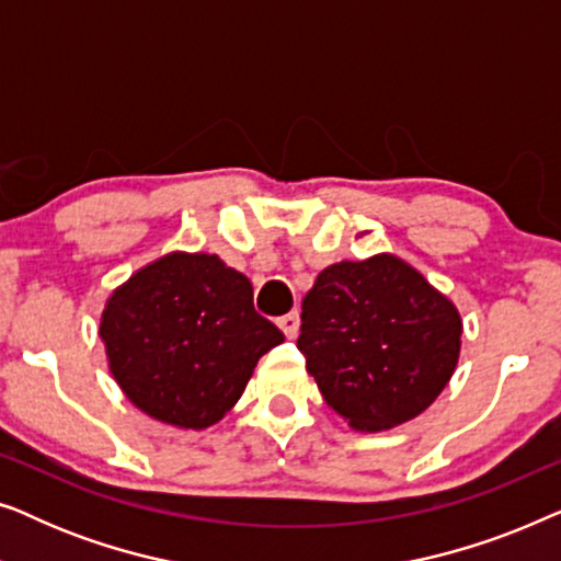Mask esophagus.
<instances>
[{"label": "esophagus", "instance_id": "obj_1", "mask_svg": "<svg viewBox=\"0 0 561 561\" xmlns=\"http://www.w3.org/2000/svg\"><path fill=\"white\" fill-rule=\"evenodd\" d=\"M278 327L280 332L286 336H296L298 334V327H301V319H298V311H290L286 317L278 319Z\"/></svg>", "mask_w": 561, "mask_h": 561}]
</instances>
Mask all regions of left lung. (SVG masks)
<instances>
[{
	"label": "left lung",
	"instance_id": "obj_1",
	"mask_svg": "<svg viewBox=\"0 0 561 561\" xmlns=\"http://www.w3.org/2000/svg\"><path fill=\"white\" fill-rule=\"evenodd\" d=\"M459 347L457 306L390 252L324 267L301 301L306 370L355 432L424 413L447 388Z\"/></svg>",
	"mask_w": 561,
	"mask_h": 561
}]
</instances>
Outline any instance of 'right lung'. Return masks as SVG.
Returning <instances> with one entry per match:
<instances>
[{
	"label": "right lung",
	"mask_w": 561,
	"mask_h": 561,
	"mask_svg": "<svg viewBox=\"0 0 561 561\" xmlns=\"http://www.w3.org/2000/svg\"><path fill=\"white\" fill-rule=\"evenodd\" d=\"M110 373L163 424L209 428L240 401L257 359L283 342L252 306L242 273L209 252H168L106 298L99 321Z\"/></svg>",
	"instance_id": "add662e5"
}]
</instances>
